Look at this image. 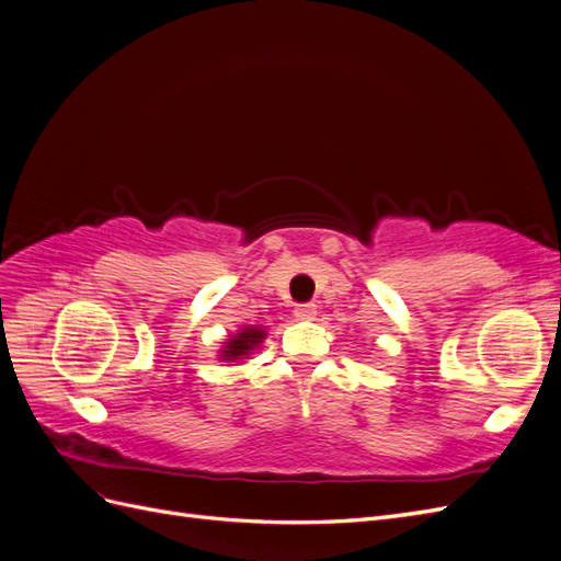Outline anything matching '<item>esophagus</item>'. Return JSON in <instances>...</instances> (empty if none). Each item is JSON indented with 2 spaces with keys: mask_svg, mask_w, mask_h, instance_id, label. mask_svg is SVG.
<instances>
[{
  "mask_svg": "<svg viewBox=\"0 0 561 561\" xmlns=\"http://www.w3.org/2000/svg\"><path fill=\"white\" fill-rule=\"evenodd\" d=\"M316 304H299V307L295 309V316L297 320H313L316 318Z\"/></svg>",
  "mask_w": 561,
  "mask_h": 561,
  "instance_id": "1",
  "label": "esophagus"
}]
</instances>
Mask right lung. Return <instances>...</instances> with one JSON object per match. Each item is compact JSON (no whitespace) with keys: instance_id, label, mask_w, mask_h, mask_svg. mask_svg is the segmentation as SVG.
Segmentation results:
<instances>
[{"instance_id":"add662e5","label":"right lung","mask_w":561,"mask_h":561,"mask_svg":"<svg viewBox=\"0 0 561 561\" xmlns=\"http://www.w3.org/2000/svg\"><path fill=\"white\" fill-rule=\"evenodd\" d=\"M264 339V330L260 328H245L243 332L236 334L227 342V348L222 351V360H239L241 355H248L254 346Z\"/></svg>"}]
</instances>
